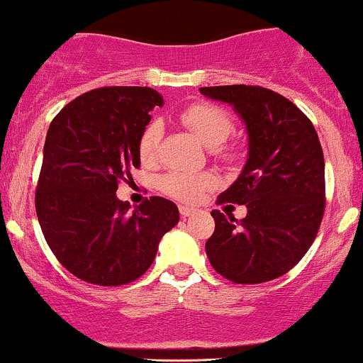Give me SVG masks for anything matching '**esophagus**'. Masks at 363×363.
<instances>
[{
  "mask_svg": "<svg viewBox=\"0 0 363 363\" xmlns=\"http://www.w3.org/2000/svg\"><path fill=\"white\" fill-rule=\"evenodd\" d=\"M194 208H189V206H180V215L182 217H190V215L194 213Z\"/></svg>",
  "mask_w": 363,
  "mask_h": 363,
  "instance_id": "obj_1",
  "label": "esophagus"
}]
</instances>
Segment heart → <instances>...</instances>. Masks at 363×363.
<instances>
[{"label":"heart","mask_w":363,"mask_h":363,"mask_svg":"<svg viewBox=\"0 0 363 363\" xmlns=\"http://www.w3.org/2000/svg\"><path fill=\"white\" fill-rule=\"evenodd\" d=\"M182 123L203 143L206 148L215 150L222 155L220 148L231 135L235 123L228 111L210 102H196L186 107L180 114ZM160 143H162V125L159 121H150L141 130L138 139L139 159L145 164H153L159 157ZM215 177L211 173H169L160 178V190L173 199L183 203H194L203 196L204 190L215 185Z\"/></svg>","instance_id":"1"}]
</instances>
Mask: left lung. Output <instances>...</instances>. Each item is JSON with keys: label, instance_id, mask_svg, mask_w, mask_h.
<instances>
[{"label": "left lung", "instance_id": "1", "mask_svg": "<svg viewBox=\"0 0 363 363\" xmlns=\"http://www.w3.org/2000/svg\"><path fill=\"white\" fill-rule=\"evenodd\" d=\"M204 96L231 104L245 121L249 157L217 203L245 204L247 215L211 211L206 256L235 284L288 274L314 242L325 213V159L318 132L286 96L261 86H208Z\"/></svg>", "mask_w": 363, "mask_h": 363}]
</instances>
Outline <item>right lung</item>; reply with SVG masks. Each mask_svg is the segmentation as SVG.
Listing matches in <instances>:
<instances>
[{
    "instance_id": "right-lung-1",
    "label": "right lung",
    "mask_w": 363,
    "mask_h": 363,
    "mask_svg": "<svg viewBox=\"0 0 363 363\" xmlns=\"http://www.w3.org/2000/svg\"><path fill=\"white\" fill-rule=\"evenodd\" d=\"M164 106L145 86H106L68 102L45 138L35 208L56 259L81 281L123 286L152 267L159 242L180 220L173 201L153 196L130 211L118 183L141 166L138 139Z\"/></svg>"
}]
</instances>
